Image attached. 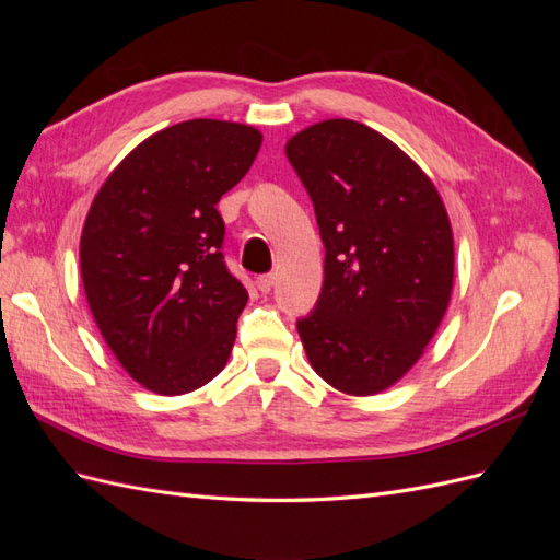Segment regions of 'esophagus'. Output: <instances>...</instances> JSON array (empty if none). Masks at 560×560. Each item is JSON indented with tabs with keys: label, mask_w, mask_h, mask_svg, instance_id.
Segmentation results:
<instances>
[{
	"label": "esophagus",
	"mask_w": 560,
	"mask_h": 560,
	"mask_svg": "<svg viewBox=\"0 0 560 560\" xmlns=\"http://www.w3.org/2000/svg\"><path fill=\"white\" fill-rule=\"evenodd\" d=\"M273 284H276V276H273V273H266V276H259V278H257V290H259L261 294L273 290Z\"/></svg>",
	"instance_id": "34e87169"
}]
</instances>
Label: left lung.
Returning a JSON list of instances; mask_svg holds the SVG:
<instances>
[{
	"mask_svg": "<svg viewBox=\"0 0 560 560\" xmlns=\"http://www.w3.org/2000/svg\"><path fill=\"white\" fill-rule=\"evenodd\" d=\"M284 151L325 243L319 299L296 322L303 350L331 387L376 395L420 360L448 308L444 200L395 142L350 118L308 126Z\"/></svg>",
	"mask_w": 560,
	"mask_h": 560,
	"instance_id": "8db88e82",
	"label": "left lung"
}]
</instances>
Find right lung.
<instances>
[{
  "label": "right lung",
  "mask_w": 560,
  "mask_h": 560,
  "mask_svg": "<svg viewBox=\"0 0 560 560\" xmlns=\"http://www.w3.org/2000/svg\"><path fill=\"white\" fill-rule=\"evenodd\" d=\"M259 147L252 126L182 121L135 147L93 198L83 292L114 358L151 393H194L229 362L247 292L224 264L217 202Z\"/></svg>",
  "instance_id": "add662e5"
}]
</instances>
